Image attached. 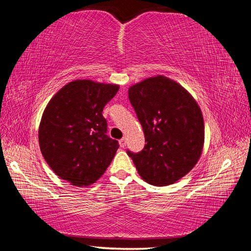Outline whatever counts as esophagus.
I'll return each mask as SVG.
<instances>
[{
    "mask_svg": "<svg viewBox=\"0 0 251 251\" xmlns=\"http://www.w3.org/2000/svg\"><path fill=\"white\" fill-rule=\"evenodd\" d=\"M120 146L124 148L126 146V139L125 138H122L120 139Z\"/></svg>",
    "mask_w": 251,
    "mask_h": 251,
    "instance_id": "1",
    "label": "esophagus"
}]
</instances>
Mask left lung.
Returning a JSON list of instances; mask_svg holds the SVG:
<instances>
[{
  "label": "left lung",
  "mask_w": 251,
  "mask_h": 251,
  "mask_svg": "<svg viewBox=\"0 0 251 251\" xmlns=\"http://www.w3.org/2000/svg\"><path fill=\"white\" fill-rule=\"evenodd\" d=\"M128 97L147 144L142 151H127V155L145 181L174 184L201 158L205 141L201 107L180 84L163 75L131 85Z\"/></svg>",
  "instance_id": "obj_1"
}]
</instances>
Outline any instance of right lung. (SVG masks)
<instances>
[{
  "instance_id": "add662e5",
  "label": "right lung",
  "mask_w": 251,
  "mask_h": 251,
  "mask_svg": "<svg viewBox=\"0 0 251 251\" xmlns=\"http://www.w3.org/2000/svg\"><path fill=\"white\" fill-rule=\"evenodd\" d=\"M120 85L76 79L63 86L46 105L39 127L40 148L56 175L74 186L100 179L118 150L106 135L103 108Z\"/></svg>"
}]
</instances>
